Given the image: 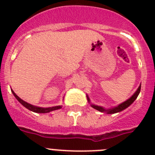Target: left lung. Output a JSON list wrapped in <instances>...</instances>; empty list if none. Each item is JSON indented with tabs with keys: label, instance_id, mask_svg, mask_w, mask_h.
<instances>
[{
	"label": "left lung",
	"instance_id": "8db88e82",
	"mask_svg": "<svg viewBox=\"0 0 155 155\" xmlns=\"http://www.w3.org/2000/svg\"><path fill=\"white\" fill-rule=\"evenodd\" d=\"M140 91H141V84L139 85V87L137 89V91L134 93L132 97H130V98L128 100H126L125 101H124L123 103L120 104H118L117 106H115V107H113V108H105L102 107V106H99V105H96V104H93L91 103L90 101L89 97L87 95H86V97H87V100L88 103L91 104V106H92V108H95V109H97V110L100 111V112H101V113H106L107 114H113V113H119V112H121L122 110L125 109L126 108H128L129 106L131 105L134 101L135 100L137 99V97H138V95L140 93Z\"/></svg>",
	"mask_w": 155,
	"mask_h": 155
}]
</instances>
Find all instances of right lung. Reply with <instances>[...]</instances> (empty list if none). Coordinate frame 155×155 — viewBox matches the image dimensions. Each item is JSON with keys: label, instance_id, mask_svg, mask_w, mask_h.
<instances>
[{"label": "right lung", "instance_id": "add662e5", "mask_svg": "<svg viewBox=\"0 0 155 155\" xmlns=\"http://www.w3.org/2000/svg\"><path fill=\"white\" fill-rule=\"evenodd\" d=\"M11 92L13 94V96L15 97V98L18 100V101L20 102L21 104H22L24 107L29 109V110L32 111L34 113H47L51 112L54 110H57V109H59V108H62V105H58V106H54V107H49V108H42V107H38V106H35L33 104H30L27 103V102L24 101L23 100H21L19 97H18V95H16V93L13 92V90L11 89Z\"/></svg>", "mask_w": 155, "mask_h": 155}]
</instances>
